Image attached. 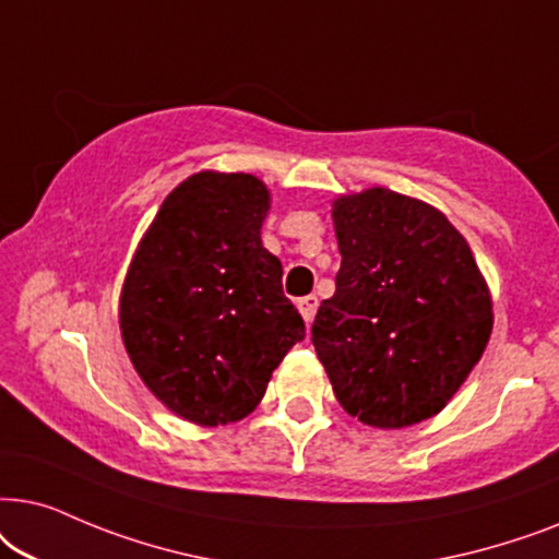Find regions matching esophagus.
I'll return each mask as SVG.
<instances>
[{
	"instance_id": "obj_1",
	"label": "esophagus",
	"mask_w": 559,
	"mask_h": 559,
	"mask_svg": "<svg viewBox=\"0 0 559 559\" xmlns=\"http://www.w3.org/2000/svg\"><path fill=\"white\" fill-rule=\"evenodd\" d=\"M317 307H319L317 296H304V299H299V311H301V317L307 319L309 324H311V319H314V314H317Z\"/></svg>"
}]
</instances>
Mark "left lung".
Wrapping results in <instances>:
<instances>
[{
  "label": "left lung",
  "instance_id": "8db88e82",
  "mask_svg": "<svg viewBox=\"0 0 559 559\" xmlns=\"http://www.w3.org/2000/svg\"><path fill=\"white\" fill-rule=\"evenodd\" d=\"M340 271L311 342L349 416L419 424L455 396L493 326L486 281L442 212L391 189L334 202Z\"/></svg>",
  "mask_w": 559,
  "mask_h": 559
}]
</instances>
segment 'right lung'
<instances>
[{
  "mask_svg": "<svg viewBox=\"0 0 559 559\" xmlns=\"http://www.w3.org/2000/svg\"><path fill=\"white\" fill-rule=\"evenodd\" d=\"M267 189L248 174H197L176 186L140 242L119 326L147 389L183 419L248 416L271 373L307 337L281 260L260 242Z\"/></svg>",
  "mask_w": 559,
  "mask_h": 559,
  "instance_id": "1",
  "label": "right lung"
}]
</instances>
